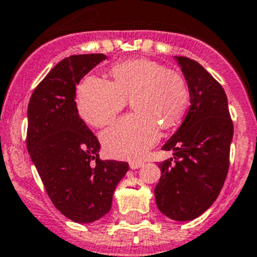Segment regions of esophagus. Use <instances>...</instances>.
<instances>
[{
  "instance_id": "1",
  "label": "esophagus",
  "mask_w": 257,
  "mask_h": 257,
  "mask_svg": "<svg viewBox=\"0 0 257 257\" xmlns=\"http://www.w3.org/2000/svg\"><path fill=\"white\" fill-rule=\"evenodd\" d=\"M143 165H144V163L140 160H134V161H131V163H129V166H131V169H133V170L139 169V167H142Z\"/></svg>"
}]
</instances>
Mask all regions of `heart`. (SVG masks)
I'll return each instance as SVG.
<instances>
[{"instance_id": "1", "label": "heart", "mask_w": 257, "mask_h": 257, "mask_svg": "<svg viewBox=\"0 0 257 257\" xmlns=\"http://www.w3.org/2000/svg\"><path fill=\"white\" fill-rule=\"evenodd\" d=\"M113 81L87 76L77 90L83 120L101 128L115 118L132 98L136 113L121 118L102 134L107 154L118 159L140 158L164 128L175 125L188 102L186 81L177 71L149 59H134L110 69Z\"/></svg>"}]
</instances>
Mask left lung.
<instances>
[{
    "label": "left lung",
    "mask_w": 257,
    "mask_h": 257,
    "mask_svg": "<svg viewBox=\"0 0 257 257\" xmlns=\"http://www.w3.org/2000/svg\"><path fill=\"white\" fill-rule=\"evenodd\" d=\"M190 90L191 106L180 128L163 147L174 159L159 163V210L174 220L199 217L217 199L229 170L234 126L223 87L192 59L176 56Z\"/></svg>",
    "instance_id": "left-lung-1"
}]
</instances>
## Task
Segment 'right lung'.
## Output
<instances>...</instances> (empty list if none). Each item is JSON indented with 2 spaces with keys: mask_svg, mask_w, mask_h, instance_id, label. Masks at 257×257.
<instances>
[{
  "mask_svg": "<svg viewBox=\"0 0 257 257\" xmlns=\"http://www.w3.org/2000/svg\"><path fill=\"white\" fill-rule=\"evenodd\" d=\"M104 54L65 58L37 86L28 104L27 149L48 196L76 223H92L110 210L128 163L101 160L98 139L77 112L76 85Z\"/></svg>",
  "mask_w": 257,
  "mask_h": 257,
  "instance_id": "add662e5",
  "label": "right lung"
}]
</instances>
